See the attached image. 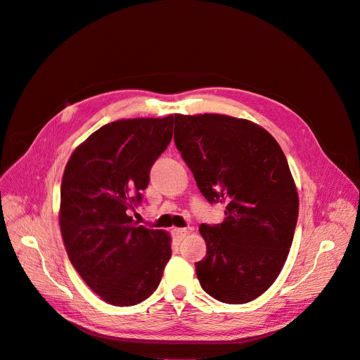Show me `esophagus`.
I'll return each mask as SVG.
<instances>
[{"instance_id": "obj_1", "label": "esophagus", "mask_w": 360, "mask_h": 360, "mask_svg": "<svg viewBox=\"0 0 360 360\" xmlns=\"http://www.w3.org/2000/svg\"><path fill=\"white\" fill-rule=\"evenodd\" d=\"M171 233H172V237L177 238V240L180 242V240H183L184 237L188 236L189 231H188V228H174V230H172Z\"/></svg>"}]
</instances>
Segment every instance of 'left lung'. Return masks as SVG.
Instances as JSON below:
<instances>
[{
  "label": "left lung",
  "mask_w": 360,
  "mask_h": 360,
  "mask_svg": "<svg viewBox=\"0 0 360 360\" xmlns=\"http://www.w3.org/2000/svg\"><path fill=\"white\" fill-rule=\"evenodd\" d=\"M174 124L204 198L225 204L222 224L200 226V284L219 302L248 303L274 284L292 243L299 195L287 158L266 129L243 118L176 114Z\"/></svg>",
  "instance_id": "1"
}]
</instances>
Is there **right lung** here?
<instances>
[{
    "instance_id": "1",
    "label": "right lung",
    "mask_w": 360,
    "mask_h": 360,
    "mask_svg": "<svg viewBox=\"0 0 360 360\" xmlns=\"http://www.w3.org/2000/svg\"><path fill=\"white\" fill-rule=\"evenodd\" d=\"M172 115L117 120L76 147L61 180L60 228L70 263L96 294L132 307L158 288L171 237L138 225L150 169L172 138Z\"/></svg>"
}]
</instances>
